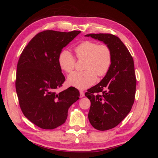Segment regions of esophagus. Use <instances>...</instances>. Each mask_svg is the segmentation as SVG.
Listing matches in <instances>:
<instances>
[{
  "label": "esophagus",
  "instance_id": "obj_1",
  "mask_svg": "<svg viewBox=\"0 0 158 158\" xmlns=\"http://www.w3.org/2000/svg\"><path fill=\"white\" fill-rule=\"evenodd\" d=\"M84 96V92H83V91H80V98H83Z\"/></svg>",
  "mask_w": 158,
  "mask_h": 158
}]
</instances>
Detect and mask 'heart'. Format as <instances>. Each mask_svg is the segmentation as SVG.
Instances as JSON below:
<instances>
[{
	"mask_svg": "<svg viewBox=\"0 0 158 158\" xmlns=\"http://www.w3.org/2000/svg\"><path fill=\"white\" fill-rule=\"evenodd\" d=\"M74 51L78 59H85L82 72L71 73L68 82L73 86L84 89L93 85L99 77L106 76L112 64V52L106 44L86 40L75 47ZM59 64L66 73L73 71L76 65V58L67 50L62 51L59 56Z\"/></svg>",
	"mask_w": 158,
	"mask_h": 158,
	"instance_id": "obj_1",
	"label": "heart"
}]
</instances>
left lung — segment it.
<instances>
[{"label": "left lung", "mask_w": 158, "mask_h": 158, "mask_svg": "<svg viewBox=\"0 0 158 158\" xmlns=\"http://www.w3.org/2000/svg\"><path fill=\"white\" fill-rule=\"evenodd\" d=\"M85 36L103 41L112 52V64L107 74L85 95L90 100L88 118L92 127L107 131L117 127L131 111L135 102L136 79L134 60L119 38L110 33Z\"/></svg>", "instance_id": "obj_1"}]
</instances>
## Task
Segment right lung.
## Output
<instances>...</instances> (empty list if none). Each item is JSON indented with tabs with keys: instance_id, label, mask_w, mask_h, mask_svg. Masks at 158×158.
Instances as JSON below:
<instances>
[{
	"instance_id": "obj_1",
	"label": "right lung",
	"mask_w": 158,
	"mask_h": 158,
	"mask_svg": "<svg viewBox=\"0 0 158 158\" xmlns=\"http://www.w3.org/2000/svg\"><path fill=\"white\" fill-rule=\"evenodd\" d=\"M80 32H40L19 58L15 82L19 105L24 116L40 128L51 130L63 125L69 107L80 99L75 88L56 90L65 80L59 64L60 52Z\"/></svg>"
}]
</instances>
